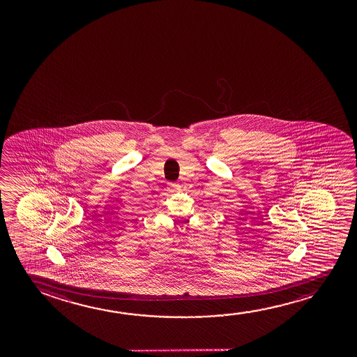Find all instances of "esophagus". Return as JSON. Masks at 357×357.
<instances>
[{"label":"esophagus","instance_id":"obj_1","mask_svg":"<svg viewBox=\"0 0 357 357\" xmlns=\"http://www.w3.org/2000/svg\"><path fill=\"white\" fill-rule=\"evenodd\" d=\"M178 188H179V185H178L176 183H169V184H168V189L171 191H176Z\"/></svg>","mask_w":357,"mask_h":357}]
</instances>
